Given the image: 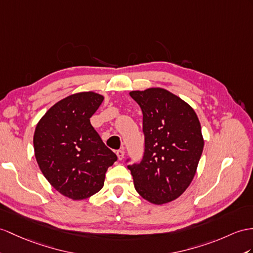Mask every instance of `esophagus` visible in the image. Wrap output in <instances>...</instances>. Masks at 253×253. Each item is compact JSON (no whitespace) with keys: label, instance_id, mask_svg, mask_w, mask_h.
Instances as JSON below:
<instances>
[{"label":"esophagus","instance_id":"esophagus-1","mask_svg":"<svg viewBox=\"0 0 253 253\" xmlns=\"http://www.w3.org/2000/svg\"><path fill=\"white\" fill-rule=\"evenodd\" d=\"M125 149H119L118 151H117V156H118V159L119 160H122L123 158H125Z\"/></svg>","mask_w":253,"mask_h":253}]
</instances>
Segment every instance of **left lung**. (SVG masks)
I'll return each mask as SVG.
<instances>
[{
	"instance_id": "8db88e82",
	"label": "left lung",
	"mask_w": 253,
	"mask_h": 253,
	"mask_svg": "<svg viewBox=\"0 0 253 253\" xmlns=\"http://www.w3.org/2000/svg\"><path fill=\"white\" fill-rule=\"evenodd\" d=\"M130 95L143 113L145 149L141 161L127 169L145 200L165 204L179 198L195 175L204 148L200 121L192 107L168 90L151 88Z\"/></svg>"
}]
</instances>
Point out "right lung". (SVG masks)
<instances>
[{"mask_svg": "<svg viewBox=\"0 0 253 253\" xmlns=\"http://www.w3.org/2000/svg\"><path fill=\"white\" fill-rule=\"evenodd\" d=\"M104 97L82 92L61 100L35 128V158L51 186L72 200H84L104 186L117 156L103 143L90 118Z\"/></svg>", "mask_w": 253, "mask_h": 253, "instance_id": "obj_1", "label": "right lung"}]
</instances>
